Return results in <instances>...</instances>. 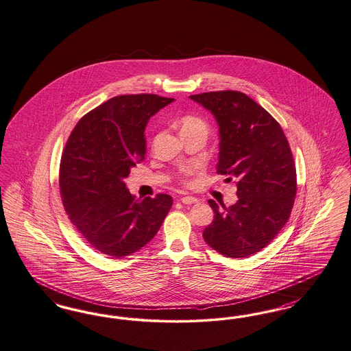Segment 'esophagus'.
<instances>
[{"label":"esophagus","instance_id":"34e87169","mask_svg":"<svg viewBox=\"0 0 351 351\" xmlns=\"http://www.w3.org/2000/svg\"><path fill=\"white\" fill-rule=\"evenodd\" d=\"M182 204H185V205H192V204L198 202V199H197L196 197L185 196L182 197Z\"/></svg>","mask_w":351,"mask_h":351}]
</instances>
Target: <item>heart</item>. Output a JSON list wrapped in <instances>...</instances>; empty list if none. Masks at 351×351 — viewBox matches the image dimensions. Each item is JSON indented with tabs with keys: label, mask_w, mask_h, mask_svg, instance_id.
<instances>
[{
	"label": "heart",
	"mask_w": 351,
	"mask_h": 351,
	"mask_svg": "<svg viewBox=\"0 0 351 351\" xmlns=\"http://www.w3.org/2000/svg\"><path fill=\"white\" fill-rule=\"evenodd\" d=\"M180 130H182V133H185V132H197V130L208 133V125L199 117H196V116H184L182 120H180ZM185 173H188V171Z\"/></svg>",
	"instance_id": "b5f03b06"
}]
</instances>
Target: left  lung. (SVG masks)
<instances>
[{"label": "left lung", "mask_w": 351, "mask_h": 351, "mask_svg": "<svg viewBox=\"0 0 351 351\" xmlns=\"http://www.w3.org/2000/svg\"><path fill=\"white\" fill-rule=\"evenodd\" d=\"M189 98L213 113L219 126L217 172L235 179L237 204L222 208L209 199L214 221L202 237L231 258L261 251L277 237L296 195L294 158L280 124L240 91H213Z\"/></svg>", "instance_id": "left-lung-1"}]
</instances>
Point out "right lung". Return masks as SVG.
<instances>
[{
	"label": "right lung",
	"instance_id": "obj_1",
	"mask_svg": "<svg viewBox=\"0 0 351 351\" xmlns=\"http://www.w3.org/2000/svg\"><path fill=\"white\" fill-rule=\"evenodd\" d=\"M173 99L120 95L84 114L60 163V192L71 223L97 251L121 258L154 238L172 197L136 199L124 180L146 154L145 129Z\"/></svg>",
	"mask_w": 351,
	"mask_h": 351
}]
</instances>
